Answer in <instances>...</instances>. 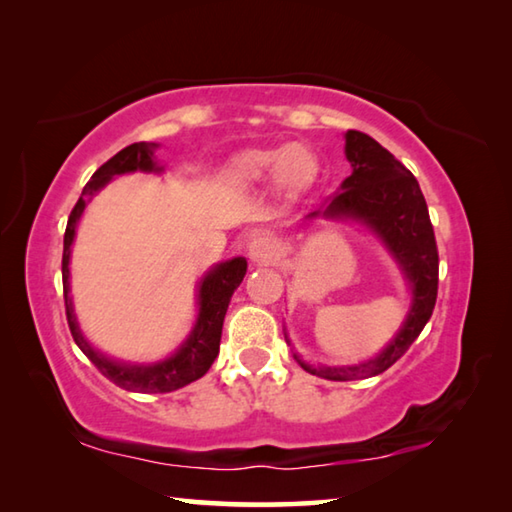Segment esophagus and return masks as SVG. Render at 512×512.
<instances>
[{
  "mask_svg": "<svg viewBox=\"0 0 512 512\" xmlns=\"http://www.w3.org/2000/svg\"><path fill=\"white\" fill-rule=\"evenodd\" d=\"M248 257L253 264H271L275 257V244L268 237H257L250 241Z\"/></svg>",
  "mask_w": 512,
  "mask_h": 512,
  "instance_id": "esophagus-1",
  "label": "esophagus"
}]
</instances>
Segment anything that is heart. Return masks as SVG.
Here are the masks:
<instances>
[{
  "mask_svg": "<svg viewBox=\"0 0 512 512\" xmlns=\"http://www.w3.org/2000/svg\"><path fill=\"white\" fill-rule=\"evenodd\" d=\"M316 176V158L307 146L284 144L277 149L241 151L230 164V178L237 185L255 187L273 178L282 194H298Z\"/></svg>",
  "mask_w": 512,
  "mask_h": 512,
  "instance_id": "b5f03b06",
  "label": "heart"
}]
</instances>
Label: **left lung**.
I'll return each mask as SVG.
<instances>
[{"label":"left lung","instance_id":"1","mask_svg":"<svg viewBox=\"0 0 512 512\" xmlns=\"http://www.w3.org/2000/svg\"><path fill=\"white\" fill-rule=\"evenodd\" d=\"M345 158L352 173L339 192L305 219L350 221L372 232L400 268L411 293V307L393 339L368 361L354 366H311L293 352V359L311 375L332 381L368 379L391 368L420 336L438 296V248L418 180L366 133H345ZM284 339L291 345L287 334Z\"/></svg>","mask_w":512,"mask_h":512}]
</instances>
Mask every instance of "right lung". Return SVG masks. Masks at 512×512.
<instances>
[{
    "label": "right lung",
    "instance_id": "1",
    "mask_svg": "<svg viewBox=\"0 0 512 512\" xmlns=\"http://www.w3.org/2000/svg\"><path fill=\"white\" fill-rule=\"evenodd\" d=\"M160 144L155 142H135L126 149H121L117 155L101 164V167L92 173L90 183L83 187V194L79 203L74 205L72 214H69L65 241H63V291H65V311H67V323L69 332H72L76 345L81 352L88 357L94 366L101 370V375H106L112 384L133 393H171L178 391L192 381L201 379L219 354L221 345V329L223 318L228 311L230 298L235 289L241 284L246 275L248 262L244 257H232L228 262H221L212 266L207 271L201 282H198L196 293V305L198 316L192 327V332L187 334V339L178 345V350L153 363H131V361H119L110 359L108 354L94 348V345L85 339L81 332L79 320L74 314V302L69 296V259H72V244L76 237V228L85 212V207L97 196L103 187H106L115 176H124V173H162L164 167L155 158V149Z\"/></svg>",
    "mask_w": 512,
    "mask_h": 512
}]
</instances>
